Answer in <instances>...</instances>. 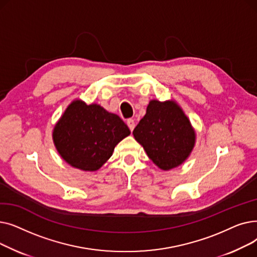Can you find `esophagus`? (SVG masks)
I'll use <instances>...</instances> for the list:
<instances>
[{
	"label": "esophagus",
	"mask_w": 257,
	"mask_h": 257,
	"mask_svg": "<svg viewBox=\"0 0 257 257\" xmlns=\"http://www.w3.org/2000/svg\"><path fill=\"white\" fill-rule=\"evenodd\" d=\"M127 125H128L129 129H130L131 131H133L134 127H136V123H134V119H133V118H128V120H127Z\"/></svg>",
	"instance_id": "esophagus-1"
}]
</instances>
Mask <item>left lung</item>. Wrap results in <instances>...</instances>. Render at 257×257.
Returning <instances> with one entry per match:
<instances>
[{
  "label": "left lung",
  "mask_w": 257,
  "mask_h": 257,
  "mask_svg": "<svg viewBox=\"0 0 257 257\" xmlns=\"http://www.w3.org/2000/svg\"><path fill=\"white\" fill-rule=\"evenodd\" d=\"M133 136L161 170L181 165L195 144V131L190 120L173 101H151Z\"/></svg>",
  "instance_id": "left-lung-1"
}]
</instances>
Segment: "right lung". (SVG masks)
Masks as SVG:
<instances>
[{"label":"right lung","instance_id":"obj_1","mask_svg":"<svg viewBox=\"0 0 257 257\" xmlns=\"http://www.w3.org/2000/svg\"><path fill=\"white\" fill-rule=\"evenodd\" d=\"M129 134L128 126L118 115L97 104L74 101L54 129L53 140L67 164L83 171H97Z\"/></svg>","mask_w":257,"mask_h":257}]
</instances>
